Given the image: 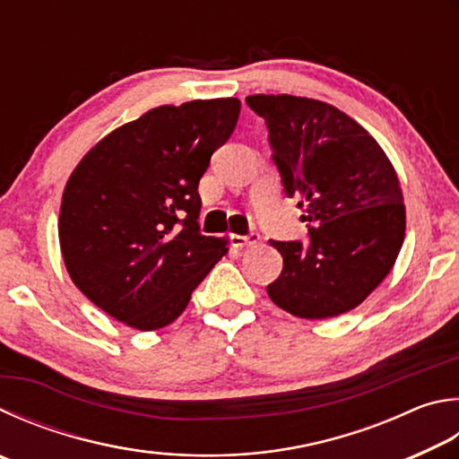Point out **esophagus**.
<instances>
[{
    "instance_id": "esophagus-1",
    "label": "esophagus",
    "mask_w": 459,
    "mask_h": 459,
    "mask_svg": "<svg viewBox=\"0 0 459 459\" xmlns=\"http://www.w3.org/2000/svg\"><path fill=\"white\" fill-rule=\"evenodd\" d=\"M258 238H261V237H258L256 232H248V235H232L230 237V243L235 245V247H238V248H245V247L256 245Z\"/></svg>"
}]
</instances>
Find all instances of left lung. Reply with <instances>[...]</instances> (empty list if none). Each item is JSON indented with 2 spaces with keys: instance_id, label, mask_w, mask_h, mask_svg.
<instances>
[{
  "instance_id": "1",
  "label": "left lung",
  "mask_w": 459,
  "mask_h": 459,
  "mask_svg": "<svg viewBox=\"0 0 459 459\" xmlns=\"http://www.w3.org/2000/svg\"><path fill=\"white\" fill-rule=\"evenodd\" d=\"M264 118L287 196L305 208L309 245L271 240L282 256L271 301L301 319L361 305L395 264L405 204L394 164L368 130L335 106L289 94L247 98Z\"/></svg>"
}]
</instances>
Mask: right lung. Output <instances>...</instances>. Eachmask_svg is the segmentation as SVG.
<instances>
[{
    "mask_svg": "<svg viewBox=\"0 0 459 459\" xmlns=\"http://www.w3.org/2000/svg\"><path fill=\"white\" fill-rule=\"evenodd\" d=\"M237 98L158 106L90 150L64 188L57 235L82 293L138 331L170 325L229 253L198 229V182L237 126Z\"/></svg>",
    "mask_w": 459,
    "mask_h": 459,
    "instance_id": "1",
    "label": "right lung"
}]
</instances>
